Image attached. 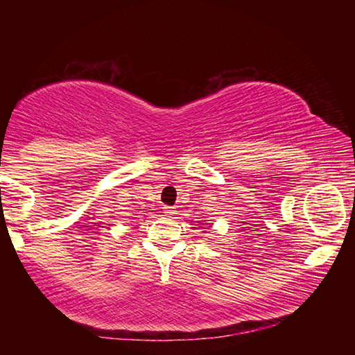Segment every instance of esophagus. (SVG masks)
<instances>
[{"instance_id": "34e87169", "label": "esophagus", "mask_w": 355, "mask_h": 355, "mask_svg": "<svg viewBox=\"0 0 355 355\" xmlns=\"http://www.w3.org/2000/svg\"><path fill=\"white\" fill-rule=\"evenodd\" d=\"M163 209H164V214L169 216V218H172V216L175 214V209H173L172 207H164Z\"/></svg>"}]
</instances>
